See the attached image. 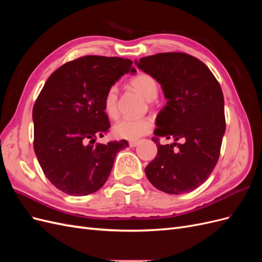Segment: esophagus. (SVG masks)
Wrapping results in <instances>:
<instances>
[{
  "mask_svg": "<svg viewBox=\"0 0 262 262\" xmlns=\"http://www.w3.org/2000/svg\"><path fill=\"white\" fill-rule=\"evenodd\" d=\"M138 144H139V141H138V140H132V141H130V142H129V145H130L131 147L137 146Z\"/></svg>",
  "mask_w": 262,
  "mask_h": 262,
  "instance_id": "obj_1",
  "label": "esophagus"
}]
</instances>
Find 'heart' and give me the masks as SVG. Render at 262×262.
I'll use <instances>...</instances> for the list:
<instances>
[{
  "mask_svg": "<svg viewBox=\"0 0 262 262\" xmlns=\"http://www.w3.org/2000/svg\"><path fill=\"white\" fill-rule=\"evenodd\" d=\"M130 85L147 100H153L158 95V84L155 78L147 73H139L130 80ZM104 110L108 117L116 118L118 115V87H108L102 99ZM154 122L150 118H123L114 125V134L125 140H138L153 129Z\"/></svg>",
  "mask_w": 262,
  "mask_h": 262,
  "instance_id": "1",
  "label": "heart"
}]
</instances>
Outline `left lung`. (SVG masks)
I'll return each mask as SVG.
<instances>
[{
  "instance_id": "1",
  "label": "left lung",
  "mask_w": 262,
  "mask_h": 262,
  "mask_svg": "<svg viewBox=\"0 0 262 262\" xmlns=\"http://www.w3.org/2000/svg\"><path fill=\"white\" fill-rule=\"evenodd\" d=\"M136 63L162 85L167 98L156 119L152 140L157 155L145 167L146 177L166 193L192 191L210 177L220 157L225 133L220 83L202 61L184 52L157 53ZM160 137L182 143L162 146Z\"/></svg>"
}]
</instances>
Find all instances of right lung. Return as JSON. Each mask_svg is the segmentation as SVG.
Returning <instances> with one entry per match:
<instances>
[{"instance_id":"add662e5","label":"right lung","mask_w":262,"mask_h":262,"mask_svg":"<svg viewBox=\"0 0 262 262\" xmlns=\"http://www.w3.org/2000/svg\"><path fill=\"white\" fill-rule=\"evenodd\" d=\"M129 59L85 55L69 61L47 80L33 108L34 149L46 177L70 195H87L104 186L125 140L95 144L109 132L104 95L125 73Z\"/></svg>"}]
</instances>
